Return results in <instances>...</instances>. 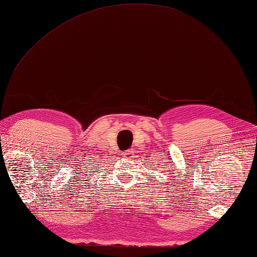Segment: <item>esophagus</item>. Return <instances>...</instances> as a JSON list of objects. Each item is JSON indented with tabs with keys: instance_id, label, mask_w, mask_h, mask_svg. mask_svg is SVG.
I'll return each mask as SVG.
<instances>
[{
	"instance_id": "1",
	"label": "esophagus",
	"mask_w": 257,
	"mask_h": 257,
	"mask_svg": "<svg viewBox=\"0 0 257 257\" xmlns=\"http://www.w3.org/2000/svg\"><path fill=\"white\" fill-rule=\"evenodd\" d=\"M134 155V151L133 150H128V151H125L122 153V157L125 159H130L132 158Z\"/></svg>"
}]
</instances>
